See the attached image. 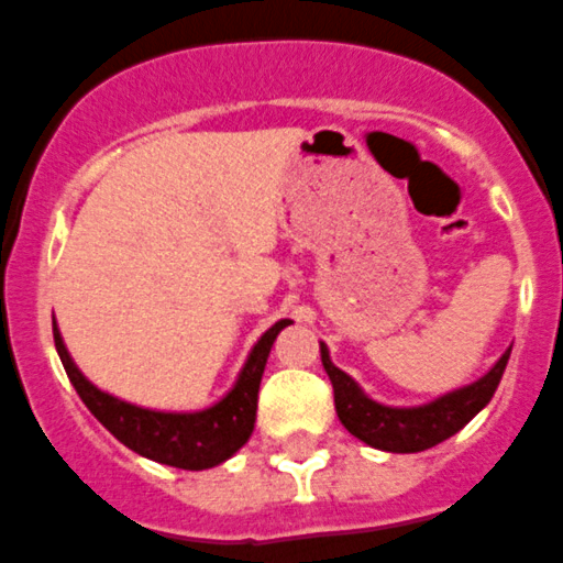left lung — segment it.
Masks as SVG:
<instances>
[{"instance_id":"8db88e82","label":"left lung","mask_w":563,"mask_h":563,"mask_svg":"<svg viewBox=\"0 0 563 563\" xmlns=\"http://www.w3.org/2000/svg\"><path fill=\"white\" fill-rule=\"evenodd\" d=\"M319 353H322L324 372L333 383L335 413L355 439L375 450H386V453H422V450L435 448L444 439L459 433L475 413H481L488 406V400L495 397L497 386H500L511 346L486 375L477 377L470 386L453 388L435 400L408 408L383 406V402L372 400L353 377L330 361V350L324 341H319Z\"/></svg>"}]
</instances>
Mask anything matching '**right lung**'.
Masks as SVG:
<instances>
[{"label":"right lung","mask_w":563,"mask_h":563,"mask_svg":"<svg viewBox=\"0 0 563 563\" xmlns=\"http://www.w3.org/2000/svg\"><path fill=\"white\" fill-rule=\"evenodd\" d=\"M288 324H291V319H280L255 341L233 388L224 394L222 400L202 408V411H155V408L119 400L113 394L93 386L77 369L66 344H63L57 324H52V333H55L63 369L80 394V400L115 439L122 441L124 448L144 455V459L157 461V464L199 472L224 464L250 441L252 428H255L257 388H261V377H264L266 358H269L277 333Z\"/></svg>","instance_id":"1"}]
</instances>
